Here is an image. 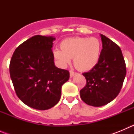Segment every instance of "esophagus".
Returning a JSON list of instances; mask_svg holds the SVG:
<instances>
[{"label": "esophagus", "mask_w": 134, "mask_h": 134, "mask_svg": "<svg viewBox=\"0 0 134 134\" xmlns=\"http://www.w3.org/2000/svg\"><path fill=\"white\" fill-rule=\"evenodd\" d=\"M77 73L76 72H74V71H70V76L71 78L73 77L75 74H76Z\"/></svg>", "instance_id": "obj_1"}]
</instances>
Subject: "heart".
<instances>
[{"label": "heart", "mask_w": 134, "mask_h": 134, "mask_svg": "<svg viewBox=\"0 0 134 134\" xmlns=\"http://www.w3.org/2000/svg\"><path fill=\"white\" fill-rule=\"evenodd\" d=\"M60 50L53 52L54 58L62 66L69 64L74 58V64L80 71H89L99 63L102 45L95 37H68L60 44Z\"/></svg>", "instance_id": "heart-1"}]
</instances>
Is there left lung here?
<instances>
[{
  "instance_id": "1",
  "label": "left lung",
  "mask_w": 134,
  "mask_h": 134,
  "mask_svg": "<svg viewBox=\"0 0 134 134\" xmlns=\"http://www.w3.org/2000/svg\"><path fill=\"white\" fill-rule=\"evenodd\" d=\"M103 49L97 65L82 75L86 85L80 90L81 99L85 103L100 107L109 103L118 95L126 75V66L120 48L100 34Z\"/></svg>"
}]
</instances>
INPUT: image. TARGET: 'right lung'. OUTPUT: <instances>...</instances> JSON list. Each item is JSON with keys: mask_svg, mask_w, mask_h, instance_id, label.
Segmentation results:
<instances>
[{"mask_svg": "<svg viewBox=\"0 0 134 134\" xmlns=\"http://www.w3.org/2000/svg\"><path fill=\"white\" fill-rule=\"evenodd\" d=\"M55 37L35 35L16 48L9 66L16 95L27 106L46 110L61 97L62 86L69 72L57 68L52 48Z\"/></svg>", "mask_w": 134, "mask_h": 134, "instance_id": "right-lung-1", "label": "right lung"}]
</instances>
